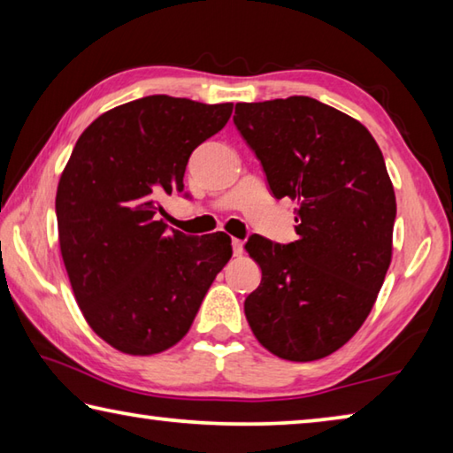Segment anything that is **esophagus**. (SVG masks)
<instances>
[{
  "instance_id": "34e87169",
  "label": "esophagus",
  "mask_w": 453,
  "mask_h": 453,
  "mask_svg": "<svg viewBox=\"0 0 453 453\" xmlns=\"http://www.w3.org/2000/svg\"><path fill=\"white\" fill-rule=\"evenodd\" d=\"M232 250H234V256L240 257L243 254V242L237 240V237H234V240H232Z\"/></svg>"
}]
</instances>
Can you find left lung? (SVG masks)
<instances>
[{"label":"left lung","instance_id":"1","mask_svg":"<svg viewBox=\"0 0 453 453\" xmlns=\"http://www.w3.org/2000/svg\"><path fill=\"white\" fill-rule=\"evenodd\" d=\"M234 124L273 197L297 202L296 242L245 243L262 267L245 318L278 357H326L362 327L392 262L395 194L386 162L359 121L313 97L237 104Z\"/></svg>","mask_w":453,"mask_h":453}]
</instances>
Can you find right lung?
<instances>
[{
    "instance_id": "add662e5",
    "label": "right lung",
    "mask_w": 453,
    "mask_h": 453,
    "mask_svg": "<svg viewBox=\"0 0 453 453\" xmlns=\"http://www.w3.org/2000/svg\"><path fill=\"white\" fill-rule=\"evenodd\" d=\"M232 107L170 96L118 105L80 135L61 173L59 248L75 300L124 354L175 346L232 257L226 234L194 237L157 219L159 197L183 191L191 151L227 124Z\"/></svg>"
}]
</instances>
